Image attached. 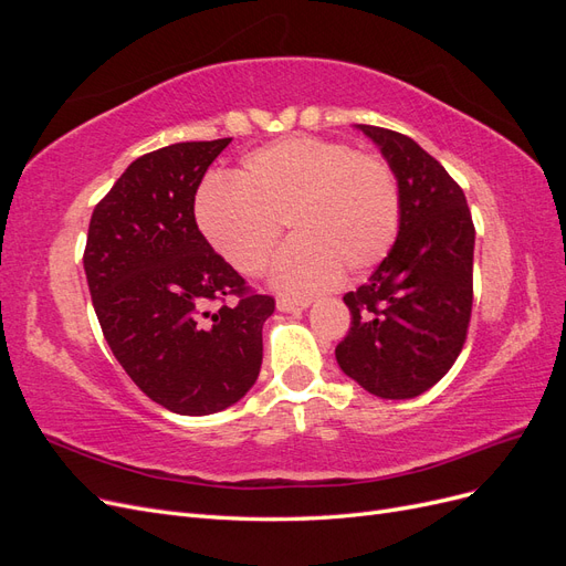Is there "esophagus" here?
I'll return each instance as SVG.
<instances>
[{"mask_svg":"<svg viewBox=\"0 0 566 566\" xmlns=\"http://www.w3.org/2000/svg\"><path fill=\"white\" fill-rule=\"evenodd\" d=\"M276 306H279V312H283V314H295V316H300L306 306H310V302L306 300H290V297H281L279 302H276Z\"/></svg>","mask_w":566,"mask_h":566,"instance_id":"1","label":"esophagus"}]
</instances>
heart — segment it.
Returning a JSON list of instances; mask_svg holds the SVG:
<instances>
[{
  "mask_svg": "<svg viewBox=\"0 0 566 566\" xmlns=\"http://www.w3.org/2000/svg\"><path fill=\"white\" fill-rule=\"evenodd\" d=\"M196 219L214 252L238 273H260L283 221L295 233L276 256L271 283L304 297L380 264L399 233L401 200L391 167L347 144L293 136L243 158L233 181L210 179Z\"/></svg>",
  "mask_w": 566,
  "mask_h": 566,
  "instance_id": "obj_1",
  "label": "heart"
}]
</instances>
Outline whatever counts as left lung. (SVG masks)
<instances>
[{
    "instance_id": "left-lung-1",
    "label": "left lung",
    "mask_w": 566,
    "mask_h": 566,
    "mask_svg": "<svg viewBox=\"0 0 566 566\" xmlns=\"http://www.w3.org/2000/svg\"><path fill=\"white\" fill-rule=\"evenodd\" d=\"M399 184L401 221L380 266L345 295L339 368L380 399H413L451 370L472 314L474 224L465 193L410 136L356 125Z\"/></svg>"
}]
</instances>
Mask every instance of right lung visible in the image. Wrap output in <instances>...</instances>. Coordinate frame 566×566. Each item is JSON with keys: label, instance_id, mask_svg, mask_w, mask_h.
Here are the masks:
<instances>
[{"label": "right lung", "instance_id": "add662e5", "mask_svg": "<svg viewBox=\"0 0 566 566\" xmlns=\"http://www.w3.org/2000/svg\"><path fill=\"white\" fill-rule=\"evenodd\" d=\"M229 144L186 142L136 158L94 208L84 248L111 352L148 399L179 416H210L245 397L276 310L196 224L198 186ZM231 294L239 302L224 305ZM214 301L222 306L210 313Z\"/></svg>", "mask_w": 566, "mask_h": 566}]
</instances>
